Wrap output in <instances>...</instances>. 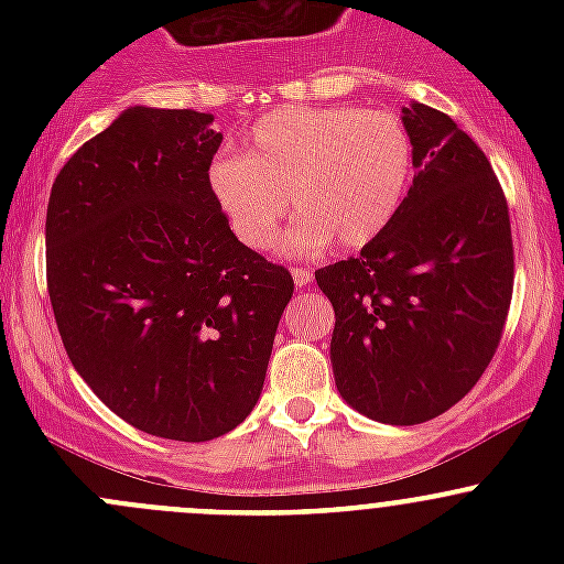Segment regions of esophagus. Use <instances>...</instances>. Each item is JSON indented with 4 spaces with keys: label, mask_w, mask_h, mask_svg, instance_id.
I'll use <instances>...</instances> for the list:
<instances>
[{
    "label": "esophagus",
    "mask_w": 564,
    "mask_h": 564,
    "mask_svg": "<svg viewBox=\"0 0 564 564\" xmlns=\"http://www.w3.org/2000/svg\"><path fill=\"white\" fill-rule=\"evenodd\" d=\"M292 278H294V283H297V286H308V283L314 281V272L305 270V267H294Z\"/></svg>",
    "instance_id": "34e87169"
}]
</instances>
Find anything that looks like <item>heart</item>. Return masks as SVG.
I'll return each mask as SVG.
<instances>
[{
	"mask_svg": "<svg viewBox=\"0 0 564 564\" xmlns=\"http://www.w3.org/2000/svg\"><path fill=\"white\" fill-rule=\"evenodd\" d=\"M412 174V139L379 108L286 106L264 113L240 158L209 169L215 202L242 246L270 248L292 204L300 220L283 248L314 253L368 246L384 231Z\"/></svg>",
	"mask_w": 564,
	"mask_h": 564,
	"instance_id": "1",
	"label": "heart"
}]
</instances>
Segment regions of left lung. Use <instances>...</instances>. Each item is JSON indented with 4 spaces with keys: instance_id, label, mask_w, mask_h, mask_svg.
Instances as JSON below:
<instances>
[{
    "instance_id": "obj_1",
    "label": "left lung",
    "mask_w": 564,
    "mask_h": 564,
    "mask_svg": "<svg viewBox=\"0 0 564 564\" xmlns=\"http://www.w3.org/2000/svg\"><path fill=\"white\" fill-rule=\"evenodd\" d=\"M414 180L360 256L316 270L335 311V388L366 417L417 425L477 384L513 297L505 193L447 113L403 108Z\"/></svg>"
}]
</instances>
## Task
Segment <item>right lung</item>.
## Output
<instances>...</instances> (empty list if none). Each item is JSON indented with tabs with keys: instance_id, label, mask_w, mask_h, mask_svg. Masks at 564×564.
Listing matches in <instances>:
<instances>
[{
	"instance_id": "right-lung-1",
	"label": "right lung",
	"mask_w": 564,
	"mask_h": 564,
	"mask_svg": "<svg viewBox=\"0 0 564 564\" xmlns=\"http://www.w3.org/2000/svg\"><path fill=\"white\" fill-rule=\"evenodd\" d=\"M213 113L130 106L56 174L45 278L78 377L133 429L209 442L264 388L286 267L242 246L209 187Z\"/></svg>"
}]
</instances>
